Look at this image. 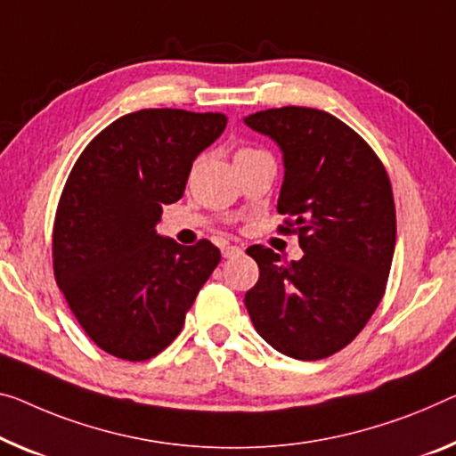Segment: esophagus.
<instances>
[{
	"mask_svg": "<svg viewBox=\"0 0 456 456\" xmlns=\"http://www.w3.org/2000/svg\"><path fill=\"white\" fill-rule=\"evenodd\" d=\"M242 248L240 247H234V244H222V256L224 258H232L236 255H240Z\"/></svg>",
	"mask_w": 456,
	"mask_h": 456,
	"instance_id": "34e87169",
	"label": "esophagus"
}]
</instances>
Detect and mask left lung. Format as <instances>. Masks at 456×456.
I'll return each mask as SVG.
<instances>
[{"instance_id":"obj_1","label":"left lung","mask_w":456,"mask_h":456,"mask_svg":"<svg viewBox=\"0 0 456 456\" xmlns=\"http://www.w3.org/2000/svg\"><path fill=\"white\" fill-rule=\"evenodd\" d=\"M283 151L279 232L304 256L247 248L258 281L244 296L256 332L291 359L320 361L356 338L379 305L395 250V204L381 159L338 118L275 108L244 118Z\"/></svg>"}]
</instances>
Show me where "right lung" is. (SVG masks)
<instances>
[{"label":"right lung","instance_id":"1","mask_svg":"<svg viewBox=\"0 0 456 456\" xmlns=\"http://www.w3.org/2000/svg\"><path fill=\"white\" fill-rule=\"evenodd\" d=\"M226 122L224 114L171 108L126 114L69 173L53 228L54 279L108 354L138 362L165 350L218 267L220 250L209 240L183 247L155 228Z\"/></svg>","mask_w":456,"mask_h":456}]
</instances>
